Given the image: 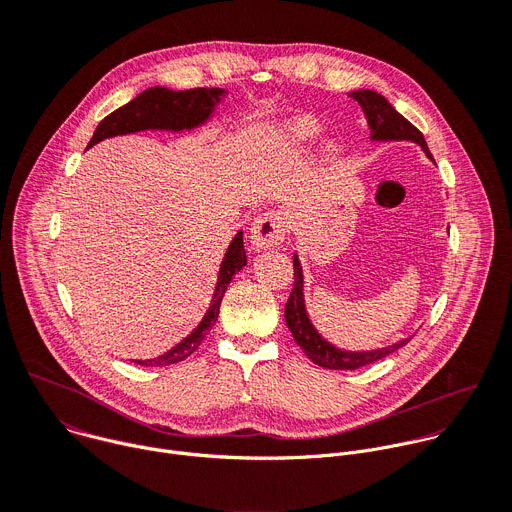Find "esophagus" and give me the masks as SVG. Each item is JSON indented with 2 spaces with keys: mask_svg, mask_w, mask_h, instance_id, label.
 Segmentation results:
<instances>
[{
  "mask_svg": "<svg viewBox=\"0 0 512 512\" xmlns=\"http://www.w3.org/2000/svg\"><path fill=\"white\" fill-rule=\"evenodd\" d=\"M251 247L255 251L279 245L287 233V214L281 210H271L257 216L251 225Z\"/></svg>",
  "mask_w": 512,
  "mask_h": 512,
  "instance_id": "obj_1",
  "label": "esophagus"
}]
</instances>
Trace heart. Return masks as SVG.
Masks as SVG:
<instances>
[{"label": "heart", "instance_id": "heart-1", "mask_svg": "<svg viewBox=\"0 0 512 512\" xmlns=\"http://www.w3.org/2000/svg\"><path fill=\"white\" fill-rule=\"evenodd\" d=\"M316 133H318V127L312 119H298L287 129V135L294 143H308L316 137Z\"/></svg>", "mask_w": 512, "mask_h": 512}]
</instances>
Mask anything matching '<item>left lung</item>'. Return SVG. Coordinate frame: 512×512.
<instances>
[{"mask_svg":"<svg viewBox=\"0 0 512 512\" xmlns=\"http://www.w3.org/2000/svg\"><path fill=\"white\" fill-rule=\"evenodd\" d=\"M352 99H356L369 119L371 125V137L381 139V141H391V139H409L419 143L423 152L427 154L429 160H433L427 143L423 139V133L409 123L401 113L393 109V105L379 93L375 91H354L350 93ZM304 277H302V267L298 261V255H294V287H291L289 300L285 304V324L294 336L296 344L306 352V356L318 364V367L330 369V371H354L360 367H367V364H373L391 352L399 350L405 346L411 338L399 340L393 346L371 350V352H344L334 348L330 342H326L310 324L306 308H304V289H302Z\"/></svg>","mask_w":512,"mask_h":512,"instance_id":"left-lung-1","label":"left lung"}]
</instances>
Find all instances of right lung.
Instances as JSON below:
<instances>
[{
  "label": "right lung",
  "instance_id": "right-lung-1",
  "mask_svg": "<svg viewBox=\"0 0 512 512\" xmlns=\"http://www.w3.org/2000/svg\"><path fill=\"white\" fill-rule=\"evenodd\" d=\"M225 95L223 89H188V91H170L166 87H152L148 91L139 93L133 101L127 105L115 109L111 115H107L95 129L93 139L89 141V148H93L95 143L113 137V135H123V133H133L141 129H190L200 123H204L212 107L221 101ZM247 265V255L243 247V233H239L223 263H221V273H218V283L212 304L198 324V328L184 338L180 344H176L172 350L158 358L150 360H135L137 364H145V367H168V364H176L184 358H188L206 338L210 328L214 326L218 318V310H221V302L227 291V285L231 283L233 275L241 271V267Z\"/></svg>",
  "mask_w": 512,
  "mask_h": 512
}]
</instances>
